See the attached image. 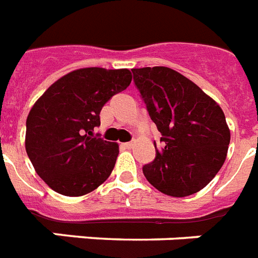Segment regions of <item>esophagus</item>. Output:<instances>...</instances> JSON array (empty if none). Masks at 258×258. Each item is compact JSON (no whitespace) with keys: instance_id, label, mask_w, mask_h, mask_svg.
<instances>
[{"instance_id":"34e87169","label":"esophagus","mask_w":258,"mask_h":258,"mask_svg":"<svg viewBox=\"0 0 258 258\" xmlns=\"http://www.w3.org/2000/svg\"><path fill=\"white\" fill-rule=\"evenodd\" d=\"M122 146L125 149H132L135 146V142H125V144H122Z\"/></svg>"}]
</instances>
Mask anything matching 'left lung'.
Wrapping results in <instances>:
<instances>
[{
  "mask_svg": "<svg viewBox=\"0 0 258 258\" xmlns=\"http://www.w3.org/2000/svg\"><path fill=\"white\" fill-rule=\"evenodd\" d=\"M149 116L161 133L153 162L142 168L157 190L186 197L207 186L225 162L230 131L220 105L166 67L132 69Z\"/></svg>",
  "mask_w": 258,
  "mask_h": 258,
  "instance_id": "8db88e82",
  "label": "left lung"
}]
</instances>
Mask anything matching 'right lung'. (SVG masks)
Returning a JSON list of instances; mask_svg holds the SVG:
<instances>
[{"label":"right lung","instance_id":"1","mask_svg":"<svg viewBox=\"0 0 258 258\" xmlns=\"http://www.w3.org/2000/svg\"><path fill=\"white\" fill-rule=\"evenodd\" d=\"M129 69L82 68L51 84L26 118L25 149L37 174L59 195L85 196L110 176L118 144L93 135L110 97L131 85Z\"/></svg>","mask_w":258,"mask_h":258}]
</instances>
